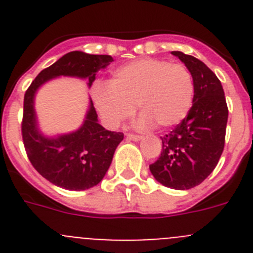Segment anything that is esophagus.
Here are the masks:
<instances>
[{
    "mask_svg": "<svg viewBox=\"0 0 253 253\" xmlns=\"http://www.w3.org/2000/svg\"><path fill=\"white\" fill-rule=\"evenodd\" d=\"M126 138L130 140H134V142H138V140L142 139V137H140V135H137V134H130V133L126 134Z\"/></svg>",
    "mask_w": 253,
    "mask_h": 253,
    "instance_id": "obj_1",
    "label": "esophagus"
}]
</instances>
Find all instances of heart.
Segmentation results:
<instances>
[{"label":"heart","instance_id":"1","mask_svg":"<svg viewBox=\"0 0 253 253\" xmlns=\"http://www.w3.org/2000/svg\"><path fill=\"white\" fill-rule=\"evenodd\" d=\"M194 80L182 64L143 58L115 69L109 86L93 90V102L104 122L111 128L122 125L134 113L139 126L160 129L176 126L186 118L194 99Z\"/></svg>","mask_w":253,"mask_h":253}]
</instances>
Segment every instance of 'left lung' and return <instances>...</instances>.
<instances>
[{
    "instance_id": "left-lung-1",
    "label": "left lung",
    "mask_w": 253,
    "mask_h": 253,
    "mask_svg": "<svg viewBox=\"0 0 253 253\" xmlns=\"http://www.w3.org/2000/svg\"><path fill=\"white\" fill-rule=\"evenodd\" d=\"M189 69L194 80L193 106L182 122L162 139V152L149 165L163 186L189 190L213 172L223 153L228 107L215 73L202 60L182 51H171Z\"/></svg>"
}]
</instances>
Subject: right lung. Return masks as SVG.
Returning <instances> with one entry per match:
<instances>
[{
  "label": "right lung",
  "mask_w": 253,
  "mask_h": 253,
  "mask_svg": "<svg viewBox=\"0 0 253 253\" xmlns=\"http://www.w3.org/2000/svg\"><path fill=\"white\" fill-rule=\"evenodd\" d=\"M113 60L110 55L69 51L43 69L25 92L21 124L25 151L34 169L55 186L75 191L96 186L110 167L116 147L124 134L109 131L99 124L90 99L84 123L77 130L46 137L38 125L35 95L44 84L60 76L87 80V86L91 87L96 73Z\"/></svg>",
  "instance_id": "add662e5"
}]
</instances>
